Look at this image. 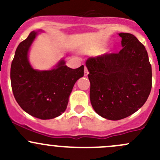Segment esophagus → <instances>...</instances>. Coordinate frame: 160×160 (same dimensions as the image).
Returning <instances> with one entry per match:
<instances>
[{
	"label": "esophagus",
	"instance_id": "1",
	"mask_svg": "<svg viewBox=\"0 0 160 160\" xmlns=\"http://www.w3.org/2000/svg\"><path fill=\"white\" fill-rule=\"evenodd\" d=\"M88 73H89V71H88L87 67H84V76L85 77H87V76L88 75Z\"/></svg>",
	"mask_w": 160,
	"mask_h": 160
}]
</instances>
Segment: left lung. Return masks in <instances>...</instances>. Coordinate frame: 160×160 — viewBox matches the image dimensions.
Masks as SVG:
<instances>
[{
  "label": "left lung",
  "mask_w": 160,
  "mask_h": 160,
  "mask_svg": "<svg viewBox=\"0 0 160 160\" xmlns=\"http://www.w3.org/2000/svg\"><path fill=\"white\" fill-rule=\"evenodd\" d=\"M118 35L123 46L118 53H105L86 62L92 107L101 117L114 121L142 107L152 88V67L144 45L132 34Z\"/></svg>",
  "instance_id": "1"
}]
</instances>
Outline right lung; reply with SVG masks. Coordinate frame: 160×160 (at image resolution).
<instances>
[{
	"label": "right lung",
	"instance_id": "obj_1",
	"mask_svg": "<svg viewBox=\"0 0 160 160\" xmlns=\"http://www.w3.org/2000/svg\"><path fill=\"white\" fill-rule=\"evenodd\" d=\"M36 35L32 32L18 46L11 62V83L19 106L30 115L46 120L65 111L74 84L83 77L84 67L71 69L61 60L52 70H34L28 62V52Z\"/></svg>",
	"mask_w": 160,
	"mask_h": 160
}]
</instances>
